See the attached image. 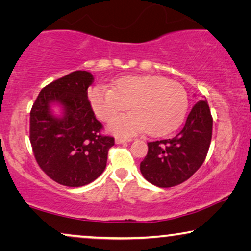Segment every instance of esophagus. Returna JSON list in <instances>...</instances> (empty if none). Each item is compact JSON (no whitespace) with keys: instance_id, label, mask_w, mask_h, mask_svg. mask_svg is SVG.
Wrapping results in <instances>:
<instances>
[{"instance_id":"1","label":"esophagus","mask_w":251,"mask_h":251,"mask_svg":"<svg viewBox=\"0 0 251 251\" xmlns=\"http://www.w3.org/2000/svg\"><path fill=\"white\" fill-rule=\"evenodd\" d=\"M131 138H123V137H116L115 143L116 144H123V143H130L131 142Z\"/></svg>"}]
</instances>
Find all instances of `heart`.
<instances>
[{
  "label": "heart",
  "mask_w": 251,
  "mask_h": 251,
  "mask_svg": "<svg viewBox=\"0 0 251 251\" xmlns=\"http://www.w3.org/2000/svg\"><path fill=\"white\" fill-rule=\"evenodd\" d=\"M90 101L98 118L108 121L128 108L131 113L112 120L109 130L122 136L143 132L151 136L169 133L180 125L188 107L183 85L161 76H126L112 89L96 87Z\"/></svg>",
  "instance_id": "obj_1"
}]
</instances>
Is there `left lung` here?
<instances>
[{"mask_svg":"<svg viewBox=\"0 0 251 251\" xmlns=\"http://www.w3.org/2000/svg\"><path fill=\"white\" fill-rule=\"evenodd\" d=\"M212 135V118L207 100H199L181 130L173 138L147 143L149 152L140 173L151 184L173 187L187 180L204 162Z\"/></svg>","mask_w":251,"mask_h":251,"instance_id":"left-lung-1","label":"left lung"}]
</instances>
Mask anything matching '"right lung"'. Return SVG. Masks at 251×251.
Listing matches in <instances>:
<instances>
[{
    "label": "right lung",
    "mask_w": 251,
    "mask_h": 251,
    "mask_svg": "<svg viewBox=\"0 0 251 251\" xmlns=\"http://www.w3.org/2000/svg\"><path fill=\"white\" fill-rule=\"evenodd\" d=\"M90 72L75 71L44 87L30 111L29 139L36 162L58 184L80 187L90 184L106 168L114 138L101 135L88 88ZM60 108V114L53 107Z\"/></svg>",
    "instance_id": "1"
}]
</instances>
